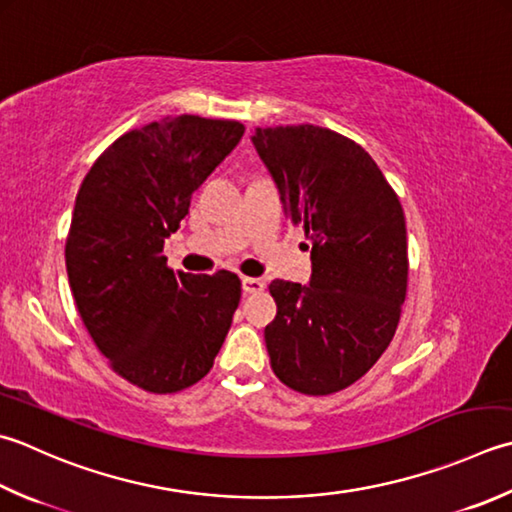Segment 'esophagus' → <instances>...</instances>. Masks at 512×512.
<instances>
[{
  "instance_id": "34e87169",
  "label": "esophagus",
  "mask_w": 512,
  "mask_h": 512,
  "mask_svg": "<svg viewBox=\"0 0 512 512\" xmlns=\"http://www.w3.org/2000/svg\"><path fill=\"white\" fill-rule=\"evenodd\" d=\"M264 288H266V284L262 282V279H255V277H244L242 279V290L246 295H257V293H262Z\"/></svg>"
}]
</instances>
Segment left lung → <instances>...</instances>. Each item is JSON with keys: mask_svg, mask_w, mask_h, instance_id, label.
<instances>
[{"mask_svg": "<svg viewBox=\"0 0 512 512\" xmlns=\"http://www.w3.org/2000/svg\"><path fill=\"white\" fill-rule=\"evenodd\" d=\"M253 144L286 217L313 242L308 286L270 284V366L297 393H337L375 366L397 330L408 286L404 208L375 159L335 130L255 128Z\"/></svg>", "mask_w": 512, "mask_h": 512, "instance_id": "1", "label": "left lung"}]
</instances>
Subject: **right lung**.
<instances>
[{"label":"right lung","mask_w":512,"mask_h":512,"mask_svg":"<svg viewBox=\"0 0 512 512\" xmlns=\"http://www.w3.org/2000/svg\"><path fill=\"white\" fill-rule=\"evenodd\" d=\"M199 115L115 139L84 177L66 239L70 290L110 368L148 393H179L213 368L242 297L235 273L166 266L164 239L244 135Z\"/></svg>","instance_id":"1"}]
</instances>
